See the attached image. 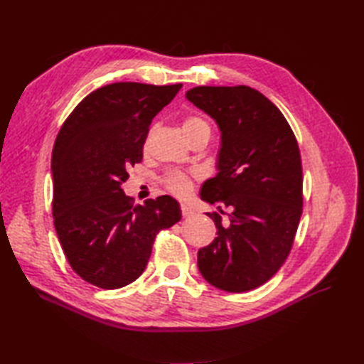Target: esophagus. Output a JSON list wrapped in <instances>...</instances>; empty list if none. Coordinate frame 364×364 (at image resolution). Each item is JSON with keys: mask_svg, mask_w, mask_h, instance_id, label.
<instances>
[{"mask_svg": "<svg viewBox=\"0 0 364 364\" xmlns=\"http://www.w3.org/2000/svg\"><path fill=\"white\" fill-rule=\"evenodd\" d=\"M181 213L184 218H191V215H194V210H192L188 203H181Z\"/></svg>", "mask_w": 364, "mask_h": 364, "instance_id": "esophagus-1", "label": "esophagus"}]
</instances>
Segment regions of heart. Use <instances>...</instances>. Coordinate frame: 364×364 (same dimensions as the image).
I'll use <instances>...</instances> for the list:
<instances>
[{
	"mask_svg": "<svg viewBox=\"0 0 364 364\" xmlns=\"http://www.w3.org/2000/svg\"><path fill=\"white\" fill-rule=\"evenodd\" d=\"M202 125H206V122L200 117H194V115H192V117H188L186 120H184L183 128L189 129V128H196V127H202ZM164 184L170 192H173V194H178V196H183V194H186L189 189V176L186 173L180 172V170H172V172H168L164 176Z\"/></svg>",
	"mask_w": 364,
	"mask_h": 364,
	"instance_id": "1",
	"label": "heart"
}]
</instances>
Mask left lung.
<instances>
[{"instance_id":"obj_1","label":"left lung","mask_w":364,"mask_h":364,"mask_svg":"<svg viewBox=\"0 0 364 364\" xmlns=\"http://www.w3.org/2000/svg\"><path fill=\"white\" fill-rule=\"evenodd\" d=\"M186 98L220 131L218 175L203 183L200 197L231 211L227 223L208 214L218 237L198 250V270L222 291L255 289L283 266L299 227L304 180L296 136L280 109L252 87L198 86Z\"/></svg>"}]
</instances>
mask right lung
<instances>
[{
  "instance_id": "right-lung-1",
  "label": "right lung",
  "mask_w": 364,
  "mask_h": 364,
  "mask_svg": "<svg viewBox=\"0 0 364 364\" xmlns=\"http://www.w3.org/2000/svg\"><path fill=\"white\" fill-rule=\"evenodd\" d=\"M181 87L107 84L75 107L54 142V228L72 269L98 288L141 277L158 231L181 219L170 196L134 206L122 189L128 168L142 161L153 117Z\"/></svg>"
}]
</instances>
